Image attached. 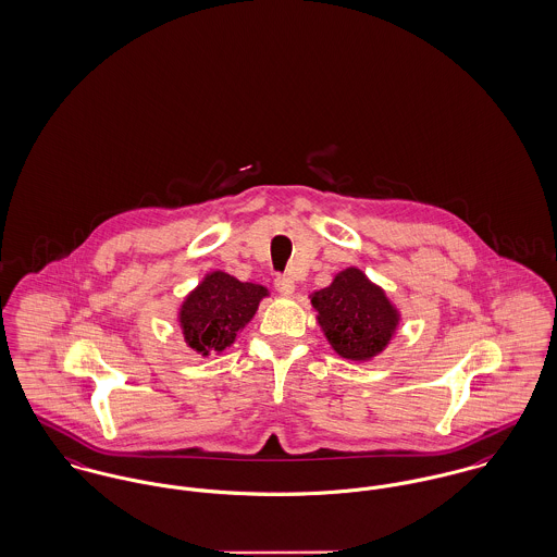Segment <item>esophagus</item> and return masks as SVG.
<instances>
[{
	"label": "esophagus",
	"instance_id": "1",
	"mask_svg": "<svg viewBox=\"0 0 557 557\" xmlns=\"http://www.w3.org/2000/svg\"><path fill=\"white\" fill-rule=\"evenodd\" d=\"M275 288L282 297H290L295 293V280L288 275H277L275 277Z\"/></svg>",
	"mask_w": 557,
	"mask_h": 557
}]
</instances>
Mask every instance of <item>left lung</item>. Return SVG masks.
Instances as JSON below:
<instances>
[{
  "mask_svg": "<svg viewBox=\"0 0 557 557\" xmlns=\"http://www.w3.org/2000/svg\"><path fill=\"white\" fill-rule=\"evenodd\" d=\"M311 305L331 347L342 358L358 362L382 354L400 320L384 290L356 267L337 273L331 286L313 293Z\"/></svg>",
  "mask_w": 557,
  "mask_h": 557,
  "instance_id": "obj_1",
  "label": "left lung"
}]
</instances>
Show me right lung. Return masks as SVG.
<instances>
[{
  "label": "right lung",
  "mask_w": 557,
  "mask_h": 557,
  "mask_svg": "<svg viewBox=\"0 0 557 557\" xmlns=\"http://www.w3.org/2000/svg\"><path fill=\"white\" fill-rule=\"evenodd\" d=\"M269 295L260 284L214 271L184 299L177 322L184 342L201 356L222 354L255 318L258 302Z\"/></svg>",
  "instance_id": "add662e5"
}]
</instances>
